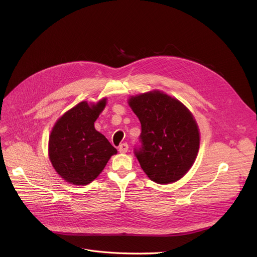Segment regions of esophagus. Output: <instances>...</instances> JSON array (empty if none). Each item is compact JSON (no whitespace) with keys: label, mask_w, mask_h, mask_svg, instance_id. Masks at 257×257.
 <instances>
[{"label":"esophagus","mask_w":257,"mask_h":257,"mask_svg":"<svg viewBox=\"0 0 257 257\" xmlns=\"http://www.w3.org/2000/svg\"><path fill=\"white\" fill-rule=\"evenodd\" d=\"M118 151L119 153H126L128 151V145L126 143L121 144L119 147H118Z\"/></svg>","instance_id":"1"}]
</instances>
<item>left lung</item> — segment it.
<instances>
[{
    "instance_id": "left-lung-1",
    "label": "left lung",
    "mask_w": 257,
    "mask_h": 257,
    "mask_svg": "<svg viewBox=\"0 0 257 257\" xmlns=\"http://www.w3.org/2000/svg\"><path fill=\"white\" fill-rule=\"evenodd\" d=\"M128 104L142 125V146L134 153L143 171L158 184L181 179L194 165L200 147L192 112L157 89L131 96Z\"/></svg>"
}]
</instances>
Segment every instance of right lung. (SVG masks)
Listing matches in <instances>:
<instances>
[{
	"mask_svg": "<svg viewBox=\"0 0 257 257\" xmlns=\"http://www.w3.org/2000/svg\"><path fill=\"white\" fill-rule=\"evenodd\" d=\"M107 99L80 102L61 115L49 138V158L66 182L86 185L96 179L108 160L117 153L108 140L94 129Z\"/></svg>",
	"mask_w": 257,
	"mask_h": 257,
	"instance_id": "1",
	"label": "right lung"
}]
</instances>
